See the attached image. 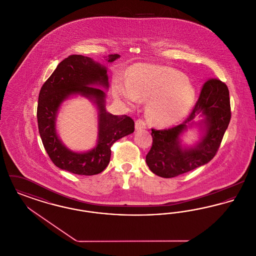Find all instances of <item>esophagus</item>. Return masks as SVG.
Segmentation results:
<instances>
[{
	"label": "esophagus",
	"mask_w": 256,
	"mask_h": 256,
	"mask_svg": "<svg viewBox=\"0 0 256 256\" xmlns=\"http://www.w3.org/2000/svg\"><path fill=\"white\" fill-rule=\"evenodd\" d=\"M135 128H136V130H141L146 128V122L142 119H138L135 122Z\"/></svg>",
	"instance_id": "esophagus-1"
}]
</instances>
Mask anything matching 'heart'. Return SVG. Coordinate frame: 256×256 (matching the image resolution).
Segmentation results:
<instances>
[{"label": "heart", "mask_w": 256, "mask_h": 256, "mask_svg": "<svg viewBox=\"0 0 256 256\" xmlns=\"http://www.w3.org/2000/svg\"><path fill=\"white\" fill-rule=\"evenodd\" d=\"M113 93L128 104L150 100L148 117L158 126H169L180 120L195 100L194 88L183 74L150 64L135 65L128 80L116 78Z\"/></svg>", "instance_id": "obj_1"}]
</instances>
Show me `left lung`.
<instances>
[{"label":"left lung","instance_id":"8db88e82","mask_svg":"<svg viewBox=\"0 0 256 256\" xmlns=\"http://www.w3.org/2000/svg\"><path fill=\"white\" fill-rule=\"evenodd\" d=\"M196 114L206 117L201 123L206 134L196 146L182 149L179 135ZM230 118L228 86L215 78L207 80L193 110L182 124L167 130L152 128V145L146 156V165L154 174L170 178L206 164L216 156Z\"/></svg>","mask_w":256,"mask_h":256}]
</instances>
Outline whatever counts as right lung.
Listing matches in <instances>:
<instances>
[{
  "label": "right lung",
  "instance_id": "right-lung-1",
  "mask_svg": "<svg viewBox=\"0 0 256 256\" xmlns=\"http://www.w3.org/2000/svg\"><path fill=\"white\" fill-rule=\"evenodd\" d=\"M120 58L110 54L108 61ZM95 84L108 87L106 69L90 58L72 54L61 61L41 87L37 104L38 130L50 158L61 170L80 176H93L104 170L110 161L111 146L134 132V120L126 116L108 113L104 92ZM74 94L94 98L99 108L98 146L87 153H74L58 139L55 118L60 102Z\"/></svg>",
  "mask_w": 256,
  "mask_h": 256
}]
</instances>
